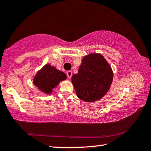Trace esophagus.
<instances>
[{
    "label": "esophagus",
    "instance_id": "34e87169",
    "mask_svg": "<svg viewBox=\"0 0 151 151\" xmlns=\"http://www.w3.org/2000/svg\"><path fill=\"white\" fill-rule=\"evenodd\" d=\"M67 75L68 76V78H71V76H72V72L71 71H68L67 72Z\"/></svg>",
    "mask_w": 151,
    "mask_h": 151
}]
</instances>
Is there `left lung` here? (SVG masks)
I'll use <instances>...</instances> for the list:
<instances>
[{"mask_svg": "<svg viewBox=\"0 0 151 151\" xmlns=\"http://www.w3.org/2000/svg\"><path fill=\"white\" fill-rule=\"evenodd\" d=\"M111 67L100 53H91L83 58L78 73L71 80L77 96L87 102H94L105 96L112 84Z\"/></svg>", "mask_w": 151, "mask_h": 151, "instance_id": "8db88e82", "label": "left lung"}]
</instances>
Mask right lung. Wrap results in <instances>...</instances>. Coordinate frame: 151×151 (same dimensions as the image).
Here are the masks:
<instances>
[{
  "label": "right lung",
  "mask_w": 151,
  "mask_h": 151,
  "mask_svg": "<svg viewBox=\"0 0 151 151\" xmlns=\"http://www.w3.org/2000/svg\"><path fill=\"white\" fill-rule=\"evenodd\" d=\"M67 79V75L49 64H47L37 72L33 82L38 89L46 94H50L53 88L63 80Z\"/></svg>",
  "instance_id": "add662e5"
}]
</instances>
